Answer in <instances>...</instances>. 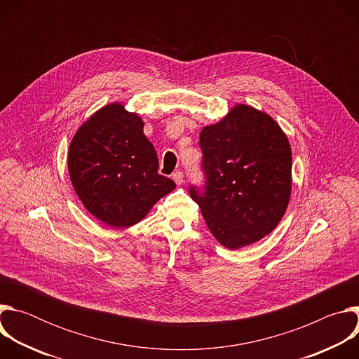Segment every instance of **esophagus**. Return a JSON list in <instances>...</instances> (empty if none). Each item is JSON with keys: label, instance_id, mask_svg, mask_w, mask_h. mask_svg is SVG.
Returning <instances> with one entry per match:
<instances>
[{"label": "esophagus", "instance_id": "esophagus-1", "mask_svg": "<svg viewBox=\"0 0 359 359\" xmlns=\"http://www.w3.org/2000/svg\"><path fill=\"white\" fill-rule=\"evenodd\" d=\"M172 179L175 180V183H176L177 186H180V184L183 183V173H182L180 170H177V172H175V173L172 175Z\"/></svg>", "mask_w": 359, "mask_h": 359}]
</instances>
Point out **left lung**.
Listing matches in <instances>:
<instances>
[{
    "mask_svg": "<svg viewBox=\"0 0 359 359\" xmlns=\"http://www.w3.org/2000/svg\"><path fill=\"white\" fill-rule=\"evenodd\" d=\"M206 190L191 198L216 240L229 250L250 245L281 222L291 197V146L266 112L238 104L200 132Z\"/></svg>",
    "mask_w": 359,
    "mask_h": 359,
    "instance_id": "obj_1",
    "label": "left lung"
}]
</instances>
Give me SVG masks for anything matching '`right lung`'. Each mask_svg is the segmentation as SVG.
<instances>
[{
    "label": "right lung",
    "mask_w": 359,
    "mask_h": 359,
    "mask_svg": "<svg viewBox=\"0 0 359 359\" xmlns=\"http://www.w3.org/2000/svg\"><path fill=\"white\" fill-rule=\"evenodd\" d=\"M143 121L112 102L88 118L68 150V172L85 209L109 227H130L175 190L158 173L156 150L143 133Z\"/></svg>",
    "instance_id": "1"
}]
</instances>
